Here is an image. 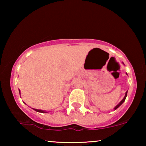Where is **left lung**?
Listing matches in <instances>:
<instances>
[{
    "instance_id": "1",
    "label": "left lung",
    "mask_w": 146,
    "mask_h": 146,
    "mask_svg": "<svg viewBox=\"0 0 146 146\" xmlns=\"http://www.w3.org/2000/svg\"><path fill=\"white\" fill-rule=\"evenodd\" d=\"M127 91L126 92H125V95L124 98H123V99L122 100H121V101L120 102H119V103L118 104H117V105L116 106H115V107L114 108V109H115V110H116V109L117 108H118L119 106H121V104H122L123 103V102H124V101H125V98H126V96H127Z\"/></svg>"
}]
</instances>
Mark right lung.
<instances>
[{
    "instance_id": "obj_1",
    "label": "right lung",
    "mask_w": 146,
    "mask_h": 146,
    "mask_svg": "<svg viewBox=\"0 0 146 146\" xmlns=\"http://www.w3.org/2000/svg\"><path fill=\"white\" fill-rule=\"evenodd\" d=\"M19 92H20V90H19ZM35 110V111H38V112H41V113H44V112H46L45 111H43V110H37V109H34Z\"/></svg>"
}]
</instances>
